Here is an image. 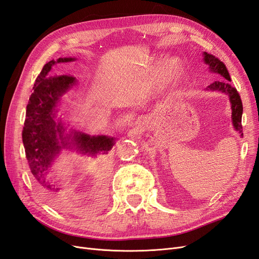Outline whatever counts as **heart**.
Returning <instances> with one entry per match:
<instances>
[{
    "label": "heart",
    "instance_id": "1",
    "mask_svg": "<svg viewBox=\"0 0 259 259\" xmlns=\"http://www.w3.org/2000/svg\"><path fill=\"white\" fill-rule=\"evenodd\" d=\"M161 61H162V59H160L158 61V64H161ZM167 68L169 70L170 74L173 75L174 77H178L180 74L183 73V67H182V65L179 64V61H177V60H170L168 62Z\"/></svg>",
    "mask_w": 259,
    "mask_h": 259
}]
</instances>
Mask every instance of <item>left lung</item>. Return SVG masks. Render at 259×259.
Wrapping results in <instances>:
<instances>
[{
    "label": "left lung",
    "instance_id": "obj_1",
    "mask_svg": "<svg viewBox=\"0 0 259 259\" xmlns=\"http://www.w3.org/2000/svg\"><path fill=\"white\" fill-rule=\"evenodd\" d=\"M203 61L204 64H206L208 66L209 72L215 73L218 75V77L221 80L215 81L211 84H209L207 88L205 89V91L208 92H216V93H223L226 94L227 96L229 97V101L231 105V119H232V125L234 130L237 132H239L241 136H243L242 134V113H243V106H242V101L240 98L239 93L237 92V90L232 88L230 82V75L228 70H227L226 66L223 61L219 60L217 57L213 56L206 52H203Z\"/></svg>",
    "mask_w": 259,
    "mask_h": 259
}]
</instances>
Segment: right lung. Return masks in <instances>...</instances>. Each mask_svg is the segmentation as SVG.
<instances>
[{"instance_id":"add662e5","label":"right lung","mask_w":259,"mask_h":259,"mask_svg":"<svg viewBox=\"0 0 259 259\" xmlns=\"http://www.w3.org/2000/svg\"><path fill=\"white\" fill-rule=\"evenodd\" d=\"M74 60V57H65L44 65L29 98L22 131V143L31 173L45 197L57 205L62 203V189L52 183L49 173L61 150L67 149L83 155L96 156L108 153L116 140L115 137L106 135L91 136L72 128L67 131L61 117L57 119L61 97L77 82L73 76L52 75V69L56 64Z\"/></svg>"}]
</instances>
